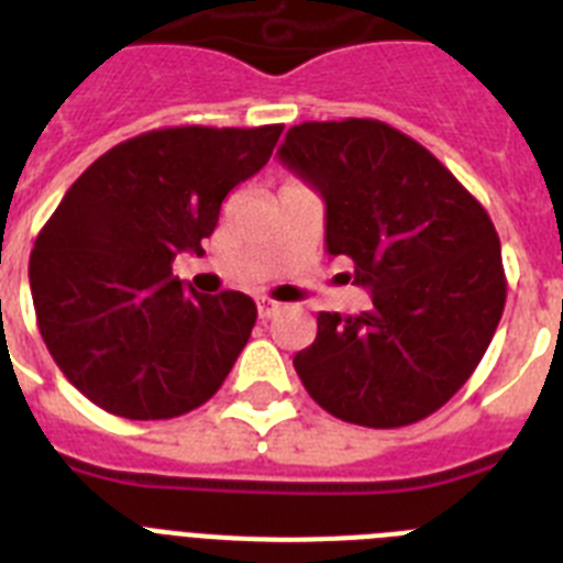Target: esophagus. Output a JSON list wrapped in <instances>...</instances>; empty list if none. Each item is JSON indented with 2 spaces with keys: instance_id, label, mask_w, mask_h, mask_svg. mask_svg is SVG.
Listing matches in <instances>:
<instances>
[{
  "instance_id": "esophagus-1",
  "label": "esophagus",
  "mask_w": 563,
  "mask_h": 563,
  "mask_svg": "<svg viewBox=\"0 0 563 563\" xmlns=\"http://www.w3.org/2000/svg\"><path fill=\"white\" fill-rule=\"evenodd\" d=\"M280 309H283V303H277V300H272V297H260L257 300V314L263 320L274 318V314H277Z\"/></svg>"
}]
</instances>
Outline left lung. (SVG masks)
Wrapping results in <instances>:
<instances>
[{"mask_svg": "<svg viewBox=\"0 0 563 563\" xmlns=\"http://www.w3.org/2000/svg\"><path fill=\"white\" fill-rule=\"evenodd\" d=\"M325 202V252L346 254L372 309L320 311L295 354L334 418L409 427L470 380L507 303L495 225L441 159L380 120L300 122L277 151Z\"/></svg>", "mask_w": 563, "mask_h": 563, "instance_id": "obj_1", "label": "left lung"}]
</instances>
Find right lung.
<instances>
[{"label":"right lung","instance_id":"add662e5","mask_svg":"<svg viewBox=\"0 0 563 563\" xmlns=\"http://www.w3.org/2000/svg\"><path fill=\"white\" fill-rule=\"evenodd\" d=\"M283 125L157 129L106 151L33 243L31 295L51 357L85 398L129 420L186 415L252 338L243 291L197 295L172 274L202 254L225 194L272 157Z\"/></svg>","mask_w":563,"mask_h":563}]
</instances>
